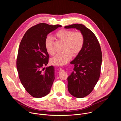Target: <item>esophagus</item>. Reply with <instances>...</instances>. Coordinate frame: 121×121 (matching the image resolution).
I'll list each match as a JSON object with an SVG mask.
<instances>
[{
    "label": "esophagus",
    "instance_id": "34e87169",
    "mask_svg": "<svg viewBox=\"0 0 121 121\" xmlns=\"http://www.w3.org/2000/svg\"><path fill=\"white\" fill-rule=\"evenodd\" d=\"M59 70H60V71H63V69H62V68H60V69H59Z\"/></svg>",
    "mask_w": 121,
    "mask_h": 121
}]
</instances>
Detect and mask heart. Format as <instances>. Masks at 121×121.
I'll list each match as a JSON object with an SVG mask.
<instances>
[{"label":"heart","instance_id":"heart-1","mask_svg":"<svg viewBox=\"0 0 121 121\" xmlns=\"http://www.w3.org/2000/svg\"><path fill=\"white\" fill-rule=\"evenodd\" d=\"M56 35L64 43L63 50L64 52L56 55L51 59L50 62L55 65H63L71 60L72 56H76L80 52L84 44V36L81 31L74 32L65 29L58 30ZM44 45L47 53L51 55H54L55 51L53 40L51 36L46 37Z\"/></svg>","mask_w":121,"mask_h":121}]
</instances>
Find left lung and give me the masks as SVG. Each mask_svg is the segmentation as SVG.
Listing matches in <instances>:
<instances>
[{
  "label": "left lung",
  "mask_w": 121,
  "mask_h": 121,
  "mask_svg": "<svg viewBox=\"0 0 121 121\" xmlns=\"http://www.w3.org/2000/svg\"><path fill=\"white\" fill-rule=\"evenodd\" d=\"M65 28L76 29L84 36L81 51L70 62L74 65V71L67 78L68 91L75 97L84 98L91 92L100 76L102 62L100 46L94 33L84 25L74 24Z\"/></svg>",
  "instance_id": "8db88e82"
}]
</instances>
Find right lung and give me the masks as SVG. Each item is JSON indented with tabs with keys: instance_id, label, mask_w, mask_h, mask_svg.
<instances>
[{
	"instance_id": "obj_1",
	"label": "right lung",
	"mask_w": 121,
	"mask_h": 121,
	"mask_svg": "<svg viewBox=\"0 0 121 121\" xmlns=\"http://www.w3.org/2000/svg\"><path fill=\"white\" fill-rule=\"evenodd\" d=\"M61 27L39 23L30 28L21 42L17 69L22 85L33 97H43L50 91L55 78V69L52 65L43 67L49 58L44 41L48 34Z\"/></svg>"
}]
</instances>
